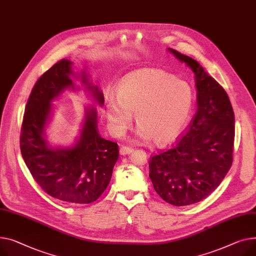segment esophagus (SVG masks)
<instances>
[{
	"label": "esophagus",
	"mask_w": 256,
	"mask_h": 256,
	"mask_svg": "<svg viewBox=\"0 0 256 256\" xmlns=\"http://www.w3.org/2000/svg\"><path fill=\"white\" fill-rule=\"evenodd\" d=\"M130 152H132V148L128 147V146H122L120 150H119V153H120L122 156H126V154H128V153H130Z\"/></svg>",
	"instance_id": "34e87169"
}]
</instances>
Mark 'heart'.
Returning <instances> with one entry per match:
<instances>
[{
    "instance_id": "b5f03b06",
    "label": "heart",
    "mask_w": 256,
    "mask_h": 256,
    "mask_svg": "<svg viewBox=\"0 0 256 256\" xmlns=\"http://www.w3.org/2000/svg\"><path fill=\"white\" fill-rule=\"evenodd\" d=\"M192 105L194 92L188 83L164 71L141 69L124 77L117 98H106L105 117L110 132L120 138L136 115L138 138L164 146L181 134Z\"/></svg>"
}]
</instances>
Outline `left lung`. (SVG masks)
<instances>
[{
	"mask_svg": "<svg viewBox=\"0 0 256 256\" xmlns=\"http://www.w3.org/2000/svg\"><path fill=\"white\" fill-rule=\"evenodd\" d=\"M168 51L194 73L198 110L178 143L150 160L149 177L164 200L181 207L207 198L228 172L234 114L226 90L196 60L172 48Z\"/></svg>",
	"mask_w": 256,
	"mask_h": 256,
	"instance_id": "left-lung-1",
	"label": "left lung"
}]
</instances>
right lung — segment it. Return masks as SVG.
Here are the masks:
<instances>
[{
  "instance_id": "1",
  "label": "right lung",
  "mask_w": 256,
  "mask_h": 256,
  "mask_svg": "<svg viewBox=\"0 0 256 256\" xmlns=\"http://www.w3.org/2000/svg\"><path fill=\"white\" fill-rule=\"evenodd\" d=\"M62 60L45 72L34 86L26 103L22 128L20 150L32 176L49 196L58 200L90 204L105 192L118 160V146L100 137L98 112L84 107L81 128L72 146L52 145L47 137L54 116V102L64 90H83L100 107L103 92L92 84L86 68L75 70Z\"/></svg>"
}]
</instances>
